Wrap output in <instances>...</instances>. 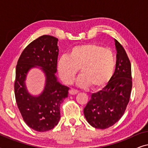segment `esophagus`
<instances>
[{
    "label": "esophagus",
    "instance_id": "esophagus-1",
    "mask_svg": "<svg viewBox=\"0 0 148 148\" xmlns=\"http://www.w3.org/2000/svg\"><path fill=\"white\" fill-rule=\"evenodd\" d=\"M78 93V91L76 90H74V89H71V90H70L69 91V94L71 95H75Z\"/></svg>",
    "mask_w": 148,
    "mask_h": 148
}]
</instances>
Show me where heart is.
I'll use <instances>...</instances> for the list:
<instances>
[{"instance_id":"b5f03b06","label":"heart","mask_w":148,"mask_h":148,"mask_svg":"<svg viewBox=\"0 0 148 148\" xmlns=\"http://www.w3.org/2000/svg\"><path fill=\"white\" fill-rule=\"evenodd\" d=\"M114 54L110 49L96 43L75 46L69 55L58 58L56 69L66 84H71L79 69L82 75L77 80L80 87L92 86L98 89L105 86L112 77L115 68Z\"/></svg>"}]
</instances>
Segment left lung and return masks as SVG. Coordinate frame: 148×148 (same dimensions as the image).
Returning <instances> with one entry per match:
<instances>
[{
	"instance_id": "1",
	"label": "left lung",
	"mask_w": 148,
	"mask_h": 148,
	"mask_svg": "<svg viewBox=\"0 0 148 148\" xmlns=\"http://www.w3.org/2000/svg\"><path fill=\"white\" fill-rule=\"evenodd\" d=\"M116 48L114 74L102 90L94 93L84 109L89 124L96 129L112 126L124 114L132 89L131 66L123 46L114 40Z\"/></svg>"
}]
</instances>
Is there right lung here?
I'll return each instance as SVG.
<instances>
[{
  "mask_svg": "<svg viewBox=\"0 0 148 148\" xmlns=\"http://www.w3.org/2000/svg\"><path fill=\"white\" fill-rule=\"evenodd\" d=\"M58 40L49 35L38 38L23 50L16 66L14 88L18 108L28 127L39 132L49 131L58 124L60 104L68 96L69 88L60 84L54 74ZM36 66L42 67L46 83L43 92L34 97L27 92L25 81L29 70Z\"/></svg>",
  "mask_w": 148,
  "mask_h": 148,
  "instance_id": "add662e5",
  "label": "right lung"
}]
</instances>
